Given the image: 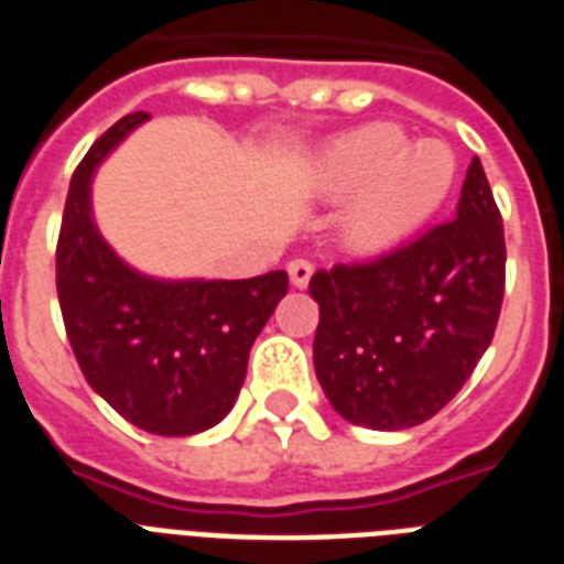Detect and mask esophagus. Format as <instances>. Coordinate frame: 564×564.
<instances>
[{
    "instance_id": "obj_1",
    "label": "esophagus",
    "mask_w": 564,
    "mask_h": 564,
    "mask_svg": "<svg viewBox=\"0 0 564 564\" xmlns=\"http://www.w3.org/2000/svg\"><path fill=\"white\" fill-rule=\"evenodd\" d=\"M310 278H313V263H307V260H292L290 263V281L295 290H304L310 283Z\"/></svg>"
}]
</instances>
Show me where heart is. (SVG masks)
<instances>
[{"label":"heart","instance_id":"heart-1","mask_svg":"<svg viewBox=\"0 0 564 564\" xmlns=\"http://www.w3.org/2000/svg\"><path fill=\"white\" fill-rule=\"evenodd\" d=\"M456 158L442 140H415L392 122H369L330 137L310 163L327 198H351L345 239L357 251H386L427 225L447 202Z\"/></svg>","mask_w":564,"mask_h":564}]
</instances>
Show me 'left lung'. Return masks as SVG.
I'll use <instances>...</instances> for the list:
<instances>
[{"mask_svg":"<svg viewBox=\"0 0 564 564\" xmlns=\"http://www.w3.org/2000/svg\"><path fill=\"white\" fill-rule=\"evenodd\" d=\"M503 281V219L474 158L454 219L371 263L313 274V362L327 401L371 430L433 419L491 345Z\"/></svg>","mask_w":564,"mask_h":564,"instance_id":"left-lung-1","label":"left lung"}]
</instances>
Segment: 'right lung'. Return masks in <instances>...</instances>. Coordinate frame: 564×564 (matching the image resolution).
I'll list each match as a JSON object with an SVG mask.
<instances>
[{"label":"right lung","instance_id":"add662e5","mask_svg":"<svg viewBox=\"0 0 564 564\" xmlns=\"http://www.w3.org/2000/svg\"><path fill=\"white\" fill-rule=\"evenodd\" d=\"M149 113H128L78 163L57 237V301L87 383L145 433L193 436L237 403L248 351L290 290L286 272L246 281H161L137 272L93 219V175Z\"/></svg>","mask_w":564,"mask_h":564}]
</instances>
